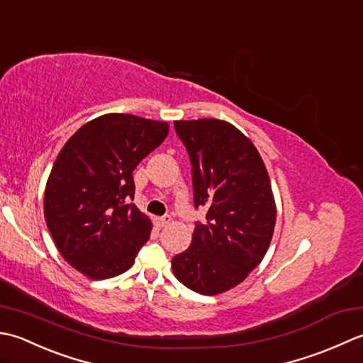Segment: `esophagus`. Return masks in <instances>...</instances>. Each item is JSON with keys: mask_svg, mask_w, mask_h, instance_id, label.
I'll list each match as a JSON object with an SVG mask.
<instances>
[{"mask_svg": "<svg viewBox=\"0 0 363 363\" xmlns=\"http://www.w3.org/2000/svg\"><path fill=\"white\" fill-rule=\"evenodd\" d=\"M169 223H171V216H169V214H167V216H161V218L155 219V224H157L160 228L166 227Z\"/></svg>", "mask_w": 363, "mask_h": 363, "instance_id": "obj_1", "label": "esophagus"}]
</instances>
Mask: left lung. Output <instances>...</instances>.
Masks as SVG:
<instances>
[{
  "label": "left lung",
  "mask_w": 363,
  "mask_h": 363,
  "mask_svg": "<svg viewBox=\"0 0 363 363\" xmlns=\"http://www.w3.org/2000/svg\"><path fill=\"white\" fill-rule=\"evenodd\" d=\"M192 166L196 223L191 246L172 258L174 276L205 296L224 293L257 268L274 233L276 202L255 145L232 123L175 121Z\"/></svg>",
  "instance_id": "left-lung-1"
}]
</instances>
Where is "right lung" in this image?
Instances as JSON below:
<instances>
[{"label":"right lung","instance_id":"add662e5","mask_svg":"<svg viewBox=\"0 0 363 363\" xmlns=\"http://www.w3.org/2000/svg\"><path fill=\"white\" fill-rule=\"evenodd\" d=\"M167 133L166 122L113 113L83 125L59 152L43 213L57 250L81 274L119 276L149 241L150 219L130 203L133 171Z\"/></svg>","mask_w":363,"mask_h":363}]
</instances>
